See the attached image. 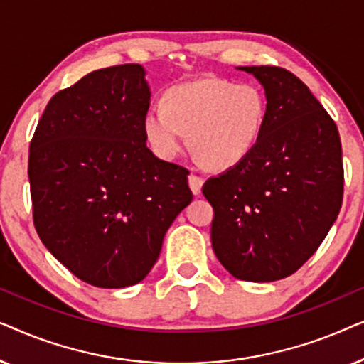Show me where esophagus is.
I'll list each match as a JSON object with an SVG mask.
<instances>
[{"mask_svg": "<svg viewBox=\"0 0 364 364\" xmlns=\"http://www.w3.org/2000/svg\"><path fill=\"white\" fill-rule=\"evenodd\" d=\"M188 186H191V191L198 196L202 192V186H203V178L200 176H196V173H191L188 176Z\"/></svg>", "mask_w": 364, "mask_h": 364, "instance_id": "obj_1", "label": "esophagus"}]
</instances>
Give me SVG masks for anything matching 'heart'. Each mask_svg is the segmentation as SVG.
<instances>
[{
	"label": "heart",
	"instance_id": "obj_1",
	"mask_svg": "<svg viewBox=\"0 0 364 364\" xmlns=\"http://www.w3.org/2000/svg\"><path fill=\"white\" fill-rule=\"evenodd\" d=\"M265 117L267 102L258 87L198 79L172 87L164 104H152L144 134L159 157L176 159L186 151L191 132L197 157L207 167L227 171L253 151Z\"/></svg>",
	"mask_w": 364,
	"mask_h": 364
}]
</instances>
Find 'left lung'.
Wrapping results in <instances>:
<instances>
[{
    "mask_svg": "<svg viewBox=\"0 0 364 364\" xmlns=\"http://www.w3.org/2000/svg\"><path fill=\"white\" fill-rule=\"evenodd\" d=\"M265 89L267 117L253 151L203 183L213 207L212 247L238 280L275 282L318 250L340 213L338 127L295 74L240 66Z\"/></svg>",
    "mask_w": 364,
    "mask_h": 364,
    "instance_id": "8db88e82",
    "label": "left lung"
}]
</instances>
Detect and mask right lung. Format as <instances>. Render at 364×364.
Returning a JSON list of instances; mask_svg holds the SVG:
<instances>
[{
	"label": "right lung",
	"instance_id": "right-lung-1",
	"mask_svg": "<svg viewBox=\"0 0 364 364\" xmlns=\"http://www.w3.org/2000/svg\"><path fill=\"white\" fill-rule=\"evenodd\" d=\"M144 76L141 64L89 73L54 94L29 146L38 235L73 275L99 288L142 282L192 200L191 172L146 144Z\"/></svg>",
	"mask_w": 364,
	"mask_h": 364
}]
</instances>
